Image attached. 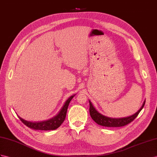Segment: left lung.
<instances>
[{
    "label": "left lung",
    "instance_id": "obj_1",
    "mask_svg": "<svg viewBox=\"0 0 157 157\" xmlns=\"http://www.w3.org/2000/svg\"><path fill=\"white\" fill-rule=\"evenodd\" d=\"M90 102V113L91 117L94 121L98 123L99 125L107 127H119L126 125V124L132 122L139 115L140 111L142 110L143 108L144 103H145V100H144L141 107L140 108L139 110L136 112V113L131 116H128L127 117L123 118H112L107 117V116L101 114L95 109L93 104L89 100Z\"/></svg>",
    "mask_w": 157,
    "mask_h": 157
}]
</instances>
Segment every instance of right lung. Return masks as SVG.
<instances>
[{"mask_svg": "<svg viewBox=\"0 0 157 157\" xmlns=\"http://www.w3.org/2000/svg\"><path fill=\"white\" fill-rule=\"evenodd\" d=\"M75 95H71V97L68 98L65 103L63 104L62 109H60L59 113L50 119L46 121H38V122H31L28 121L26 120L23 119L21 117H18L21 119V121L26 125L28 127L33 128L34 130H42V131H50V130H55L58 128L62 123L63 121L65 120L68 105H69L70 102Z\"/></svg>", "mask_w": 157, "mask_h": 157, "instance_id": "add662e5", "label": "right lung"}]
</instances>
